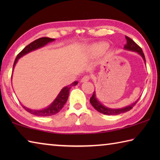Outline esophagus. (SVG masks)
I'll use <instances>...</instances> for the list:
<instances>
[{
  "mask_svg": "<svg viewBox=\"0 0 160 160\" xmlns=\"http://www.w3.org/2000/svg\"><path fill=\"white\" fill-rule=\"evenodd\" d=\"M90 76L89 75H85L82 79H81V82H87V81H88L89 80H90Z\"/></svg>",
  "mask_w": 160,
  "mask_h": 160,
  "instance_id": "obj_1",
  "label": "esophagus"
}]
</instances>
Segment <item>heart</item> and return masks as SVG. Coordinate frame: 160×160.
Returning a JSON list of instances; mask_svg holds the SVG:
<instances>
[{"label":"heart","instance_id":"b5f03b06","mask_svg":"<svg viewBox=\"0 0 160 160\" xmlns=\"http://www.w3.org/2000/svg\"><path fill=\"white\" fill-rule=\"evenodd\" d=\"M107 45L106 44H98L94 46L92 48L93 51L97 54H101L106 50Z\"/></svg>","mask_w":160,"mask_h":160}]
</instances>
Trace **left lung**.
Here are the masks:
<instances>
[{
    "label": "left lung",
    "mask_w": 160,
    "mask_h": 160,
    "mask_svg": "<svg viewBox=\"0 0 160 160\" xmlns=\"http://www.w3.org/2000/svg\"><path fill=\"white\" fill-rule=\"evenodd\" d=\"M126 39L127 43H126V44L124 46V48L126 50L135 51V52L138 53L140 55L142 56V58H143V60H144L145 63V55H144V53H143L142 48H140L139 46L133 41V40H132L131 38H129L128 37L126 36ZM138 99H137V101H135L134 103H132V104L129 105V106L126 107L121 108V109H110V108L104 107L101 102H99V100L97 99L96 92H95V91H94L93 92L92 96L91 97V98L90 99V102L91 103V104L92 105V107L97 111V112L102 113H103V114L118 115V114H121V113L127 112H128V111L131 110L132 108L135 106V104L138 102Z\"/></svg>",
    "instance_id": "obj_1"
}]
</instances>
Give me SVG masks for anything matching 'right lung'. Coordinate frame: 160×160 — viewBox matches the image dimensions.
<instances>
[{"label": "right lung", "instance_id": "obj_1", "mask_svg": "<svg viewBox=\"0 0 160 160\" xmlns=\"http://www.w3.org/2000/svg\"><path fill=\"white\" fill-rule=\"evenodd\" d=\"M54 40H55V39H51V38H48V37H42L30 43V44H28L27 47L24 48L18 54L17 57H16L15 60L14 64H13V68H14L15 64L18 62V60L19 58L22 57L23 56L25 55V54L31 52L32 51H34L37 49V48L44 47V46L47 45L48 43L53 42ZM13 68H12V70H13ZM77 84H78V81H75V82H73L72 84H70V85L63 88L61 90L60 92H59V94H58V96L55 99V100L51 103L49 106L47 108H45L44 109L34 110V109H29V108H27L24 106H22V107L27 111V112H28L29 113H32V114L37 116H49L56 114V113H57L60 112V111L62 109V108L63 107L65 104L66 103L68 98L69 91L70 90V88H71V87L76 85Z\"/></svg>", "mask_w": 160, "mask_h": 160}]
</instances>
